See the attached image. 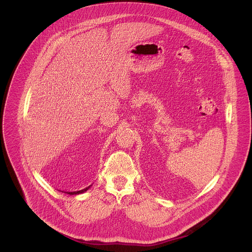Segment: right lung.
<instances>
[{"label":"right lung","mask_w":252,"mask_h":252,"mask_svg":"<svg viewBox=\"0 0 252 252\" xmlns=\"http://www.w3.org/2000/svg\"><path fill=\"white\" fill-rule=\"evenodd\" d=\"M90 188H91V186L88 187V188H86V189H82V190H78V191H63V192L67 193V194H70V195H76V194H81V193L87 191Z\"/></svg>","instance_id":"obj_1"}]
</instances>
